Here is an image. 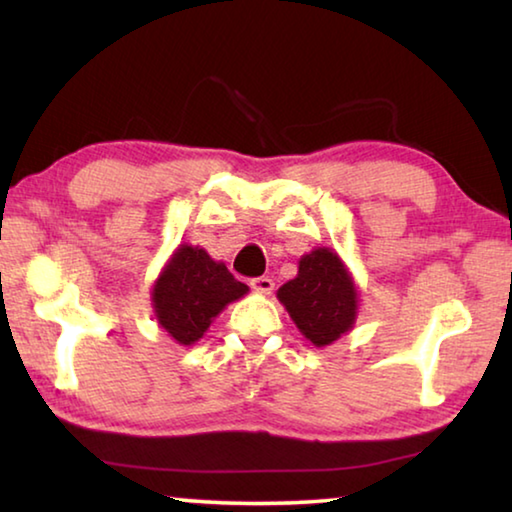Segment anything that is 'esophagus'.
<instances>
[{"label": "esophagus", "mask_w": 512, "mask_h": 512, "mask_svg": "<svg viewBox=\"0 0 512 512\" xmlns=\"http://www.w3.org/2000/svg\"><path fill=\"white\" fill-rule=\"evenodd\" d=\"M250 287H253V291L257 293H264V296H268V293L273 291V280L271 277H255V280H250Z\"/></svg>", "instance_id": "obj_1"}]
</instances>
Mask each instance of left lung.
Listing matches in <instances>:
<instances>
[{"mask_svg":"<svg viewBox=\"0 0 512 512\" xmlns=\"http://www.w3.org/2000/svg\"><path fill=\"white\" fill-rule=\"evenodd\" d=\"M277 300L316 348L339 341L357 323L359 289L350 268L332 248H314L302 255L298 275L277 289Z\"/></svg>","mask_w":512,"mask_h":512,"instance_id":"8db88e82","label":"left lung"}]
</instances>
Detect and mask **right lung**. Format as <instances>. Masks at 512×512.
I'll return each mask as SVG.
<instances>
[{"instance_id": "add662e5", "label": "right lung", "mask_w": 512, "mask_h": 512, "mask_svg": "<svg viewBox=\"0 0 512 512\" xmlns=\"http://www.w3.org/2000/svg\"><path fill=\"white\" fill-rule=\"evenodd\" d=\"M250 289L235 280L223 262L207 250L180 244L153 282L151 302L158 325L180 345L203 339L207 327L221 311Z\"/></svg>"}]
</instances>
